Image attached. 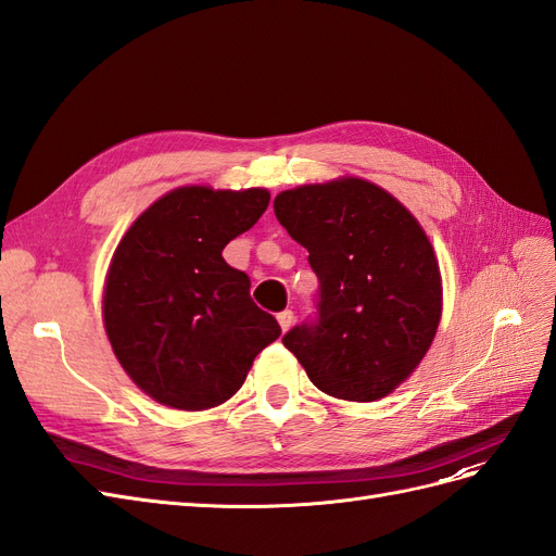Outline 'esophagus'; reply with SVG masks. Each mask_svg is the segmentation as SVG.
I'll use <instances>...</instances> for the list:
<instances>
[{"mask_svg": "<svg viewBox=\"0 0 556 556\" xmlns=\"http://www.w3.org/2000/svg\"><path fill=\"white\" fill-rule=\"evenodd\" d=\"M277 321H279V326H281V330L287 332V330L293 326V321H295V314H293L291 309H283V312L277 314Z\"/></svg>", "mask_w": 556, "mask_h": 556, "instance_id": "1", "label": "esophagus"}]
</instances>
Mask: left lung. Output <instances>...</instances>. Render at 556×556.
I'll return each instance as SVG.
<instances>
[{
  "label": "left lung",
  "mask_w": 556,
  "mask_h": 556,
  "mask_svg": "<svg viewBox=\"0 0 556 556\" xmlns=\"http://www.w3.org/2000/svg\"><path fill=\"white\" fill-rule=\"evenodd\" d=\"M275 214L319 277L316 319L291 328L283 346L332 399H384L415 372L440 324L426 232L384 188L356 177L283 190Z\"/></svg>",
  "instance_id": "1"
}]
</instances>
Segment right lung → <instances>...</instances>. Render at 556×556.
I'll list each match as a JSON object with an SVG mask.
<instances>
[{"label":"right lung","instance_id":"add662e5","mask_svg":"<svg viewBox=\"0 0 556 556\" xmlns=\"http://www.w3.org/2000/svg\"><path fill=\"white\" fill-rule=\"evenodd\" d=\"M269 204L265 188L184 186L155 200L123 235L109 265L102 314L132 382L174 409H207L240 391L263 349L281 336L224 261Z\"/></svg>","mask_w":556,"mask_h":556}]
</instances>
